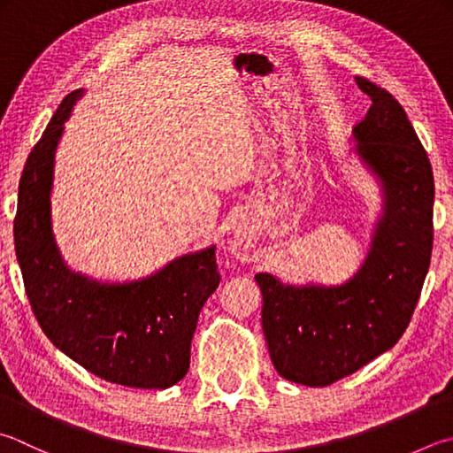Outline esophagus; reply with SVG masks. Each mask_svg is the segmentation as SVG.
Here are the masks:
<instances>
[{"mask_svg": "<svg viewBox=\"0 0 453 453\" xmlns=\"http://www.w3.org/2000/svg\"><path fill=\"white\" fill-rule=\"evenodd\" d=\"M250 241H252V233L246 225H241L234 230V249L236 250H246L250 249Z\"/></svg>", "mask_w": 453, "mask_h": 453, "instance_id": "esophagus-1", "label": "esophagus"}]
</instances>
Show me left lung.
<instances>
[{"label": "left lung", "instance_id": "obj_1", "mask_svg": "<svg viewBox=\"0 0 453 453\" xmlns=\"http://www.w3.org/2000/svg\"><path fill=\"white\" fill-rule=\"evenodd\" d=\"M371 108L353 127L355 151L377 175L382 215L361 270L341 286L281 284L256 274L262 329L281 377L327 387L388 351L403 337L430 268L434 173L404 108L357 76Z\"/></svg>", "mask_w": 453, "mask_h": 453}]
</instances>
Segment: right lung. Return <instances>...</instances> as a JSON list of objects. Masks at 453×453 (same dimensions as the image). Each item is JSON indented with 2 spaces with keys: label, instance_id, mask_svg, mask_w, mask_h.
<instances>
[{
  "label": "right lung",
  "instance_id": "add662e5",
  "mask_svg": "<svg viewBox=\"0 0 453 453\" xmlns=\"http://www.w3.org/2000/svg\"><path fill=\"white\" fill-rule=\"evenodd\" d=\"M81 94L61 102L23 167L13 236L25 292L50 343L74 363L114 385L169 388L189 371L201 307L219 288L215 246L124 284L66 266L50 223V191L58 140Z\"/></svg>",
  "mask_w": 453,
  "mask_h": 453
}]
</instances>
